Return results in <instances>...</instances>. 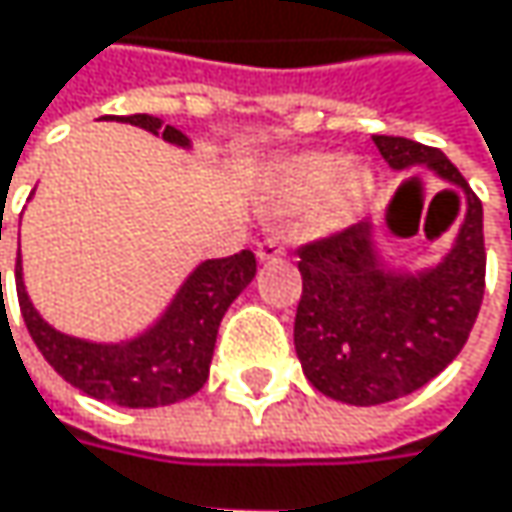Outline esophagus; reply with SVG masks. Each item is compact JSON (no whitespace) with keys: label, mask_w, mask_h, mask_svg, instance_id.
Instances as JSON below:
<instances>
[{"label":"esophagus","mask_w":512,"mask_h":512,"mask_svg":"<svg viewBox=\"0 0 512 512\" xmlns=\"http://www.w3.org/2000/svg\"><path fill=\"white\" fill-rule=\"evenodd\" d=\"M287 252L284 249V243L278 240V237H266L263 243H257V260H275V257H281Z\"/></svg>","instance_id":"obj_1"}]
</instances>
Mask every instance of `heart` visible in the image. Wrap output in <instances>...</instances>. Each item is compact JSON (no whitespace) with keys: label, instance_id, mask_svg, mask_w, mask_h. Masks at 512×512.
Here are the masks:
<instances>
[{"label":"heart","instance_id":"obj_1","mask_svg":"<svg viewBox=\"0 0 512 512\" xmlns=\"http://www.w3.org/2000/svg\"><path fill=\"white\" fill-rule=\"evenodd\" d=\"M373 189V174L344 154H299L275 165L266 183V204L275 213L311 207L317 231L347 228Z\"/></svg>","mask_w":512,"mask_h":512}]
</instances>
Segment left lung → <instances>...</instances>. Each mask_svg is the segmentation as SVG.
Here are the masks:
<instances>
[{
	"label": "left lung",
	"instance_id": "obj_1",
	"mask_svg": "<svg viewBox=\"0 0 512 512\" xmlns=\"http://www.w3.org/2000/svg\"><path fill=\"white\" fill-rule=\"evenodd\" d=\"M373 145L397 171L427 165L462 189L465 219L445 260L415 275L379 260L367 222L296 252L302 272L296 356L320 394L350 406L406 397L439 376L465 347L486 287L483 204L457 165L439 148L403 136H373Z\"/></svg>",
	"mask_w": 512,
	"mask_h": 512
}]
</instances>
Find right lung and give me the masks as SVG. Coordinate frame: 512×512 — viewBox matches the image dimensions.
Returning <instances> with one entry per match:
<instances>
[{
	"instance_id": "add662e5",
	"label": "right lung",
	"mask_w": 512,
	"mask_h": 512,
	"mask_svg": "<svg viewBox=\"0 0 512 512\" xmlns=\"http://www.w3.org/2000/svg\"><path fill=\"white\" fill-rule=\"evenodd\" d=\"M115 121V118H112ZM118 121L142 127L177 148H189V139L162 127L154 115H121ZM2 231V222H0ZM2 237V234H0ZM257 260L249 249L240 255L204 260L177 290L168 311L145 335L127 344H91L55 332L35 311L23 284V266L17 255V299L26 329L52 370L73 388L94 400H106L130 409H154L192 397L210 376V361L216 350L219 323L228 305L255 278ZM2 287V272H0Z\"/></svg>"
}]
</instances>
